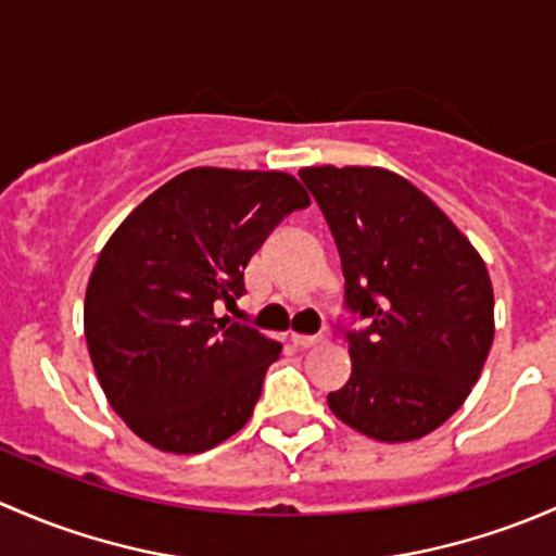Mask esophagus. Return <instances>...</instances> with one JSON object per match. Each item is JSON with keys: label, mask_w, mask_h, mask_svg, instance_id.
Instances as JSON below:
<instances>
[{"label": "esophagus", "mask_w": 556, "mask_h": 556, "mask_svg": "<svg viewBox=\"0 0 556 556\" xmlns=\"http://www.w3.org/2000/svg\"><path fill=\"white\" fill-rule=\"evenodd\" d=\"M289 340L294 342L296 348H313V345H318V342H324V337H318V334H294V331H289Z\"/></svg>", "instance_id": "esophagus-1"}]
</instances>
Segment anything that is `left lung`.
<instances>
[{"label": "left lung", "instance_id": "obj_1", "mask_svg": "<svg viewBox=\"0 0 556 556\" xmlns=\"http://www.w3.org/2000/svg\"><path fill=\"white\" fill-rule=\"evenodd\" d=\"M318 200L345 276L351 380L329 409L377 442H412L450 420L482 375L495 337L484 260L404 176L371 165H316Z\"/></svg>", "mask_w": 556, "mask_h": 556}]
</instances>
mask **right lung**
I'll return each mask as SVG.
<instances>
[{"mask_svg":"<svg viewBox=\"0 0 556 556\" xmlns=\"http://www.w3.org/2000/svg\"><path fill=\"white\" fill-rule=\"evenodd\" d=\"M283 170L190 168L165 181L101 249L85 291L96 377L152 447L205 452L249 422L280 342L216 307L286 214L307 208Z\"/></svg>","mask_w":556,"mask_h":556,"instance_id":"add662e5","label":"right lung"}]
</instances>
